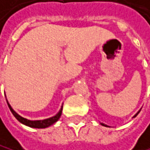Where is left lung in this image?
Segmentation results:
<instances>
[{"instance_id":"left-lung-1","label":"left lung","mask_w":150,"mask_h":150,"mask_svg":"<svg viewBox=\"0 0 150 150\" xmlns=\"http://www.w3.org/2000/svg\"><path fill=\"white\" fill-rule=\"evenodd\" d=\"M140 110H138V112H137V114H136V115H134V117H136V116H137V114L139 113V112H140ZM101 125H104V124H101Z\"/></svg>"}]
</instances>
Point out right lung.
<instances>
[{"label": "right lung", "instance_id": "right-lung-1", "mask_svg": "<svg viewBox=\"0 0 150 150\" xmlns=\"http://www.w3.org/2000/svg\"><path fill=\"white\" fill-rule=\"evenodd\" d=\"M7 104H8V107H9V109H10L13 115L21 122V124H23V125H25L26 126L32 127V128H46V127L50 126L60 119L61 115H62V106L61 110H59V112L57 114H55L54 116H52V117H50V118H47V119H43V120H28L26 118L22 117V116H20L18 113H16V112H14V110H13V108L11 107L10 104L8 103V101H7Z\"/></svg>", "mask_w": 150, "mask_h": 150}]
</instances>
